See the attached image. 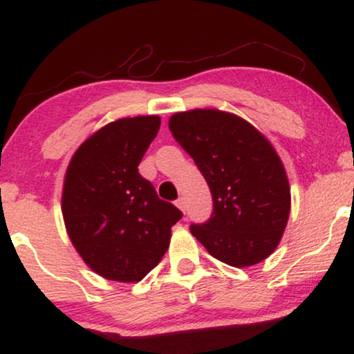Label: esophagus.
Masks as SVG:
<instances>
[{"label":"esophagus","instance_id":"esophagus-1","mask_svg":"<svg viewBox=\"0 0 354 354\" xmlns=\"http://www.w3.org/2000/svg\"><path fill=\"white\" fill-rule=\"evenodd\" d=\"M176 206L183 211V213H186V201H185V198H180V200H176Z\"/></svg>","mask_w":354,"mask_h":354}]
</instances>
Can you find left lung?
<instances>
[{"mask_svg": "<svg viewBox=\"0 0 354 354\" xmlns=\"http://www.w3.org/2000/svg\"><path fill=\"white\" fill-rule=\"evenodd\" d=\"M168 126L213 194L209 221L191 226V234L230 266L266 259L291 209L290 181L274 146L245 118L216 108L174 113Z\"/></svg>", "mask_w": 354, "mask_h": 354, "instance_id": "left-lung-1", "label": "left lung"}]
</instances>
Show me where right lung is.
<instances>
[{"instance_id": "add662e5", "label": "right lung", "mask_w": 354, "mask_h": 354, "mask_svg": "<svg viewBox=\"0 0 354 354\" xmlns=\"http://www.w3.org/2000/svg\"><path fill=\"white\" fill-rule=\"evenodd\" d=\"M156 115L120 118L84 140L63 181L61 213L76 253L96 274L138 283L160 263L183 213L138 171Z\"/></svg>"}]
</instances>
